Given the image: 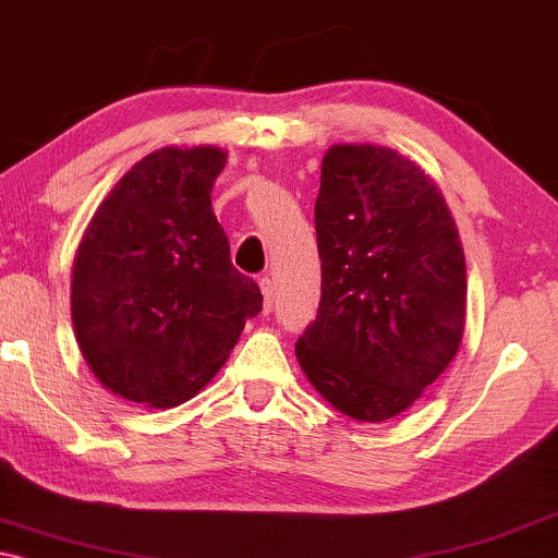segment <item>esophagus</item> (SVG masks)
<instances>
[{"label": "esophagus", "instance_id": "esophagus-1", "mask_svg": "<svg viewBox=\"0 0 558 558\" xmlns=\"http://www.w3.org/2000/svg\"><path fill=\"white\" fill-rule=\"evenodd\" d=\"M258 287H262V294H264V315H269L274 310V281L269 277H264L258 281Z\"/></svg>", "mask_w": 558, "mask_h": 558}]
</instances>
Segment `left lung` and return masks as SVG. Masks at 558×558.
Instances as JSON below:
<instances>
[{
  "label": "left lung",
  "mask_w": 558,
  "mask_h": 558,
  "mask_svg": "<svg viewBox=\"0 0 558 558\" xmlns=\"http://www.w3.org/2000/svg\"><path fill=\"white\" fill-rule=\"evenodd\" d=\"M323 294L296 361L355 422L399 416L457 355L468 274L454 218L414 159L332 144L315 203Z\"/></svg>",
  "instance_id": "1"
}]
</instances>
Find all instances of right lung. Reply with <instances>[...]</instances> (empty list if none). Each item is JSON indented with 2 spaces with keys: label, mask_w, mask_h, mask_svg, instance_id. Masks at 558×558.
Instances as JSON below:
<instances>
[{
  "label": "right lung",
  "mask_w": 558,
  "mask_h": 558,
  "mask_svg": "<svg viewBox=\"0 0 558 558\" xmlns=\"http://www.w3.org/2000/svg\"><path fill=\"white\" fill-rule=\"evenodd\" d=\"M226 149L162 147L121 178L83 233L71 317L101 386L149 409L180 407L228 361L262 312L210 208Z\"/></svg>",
  "instance_id": "add662e5"
}]
</instances>
